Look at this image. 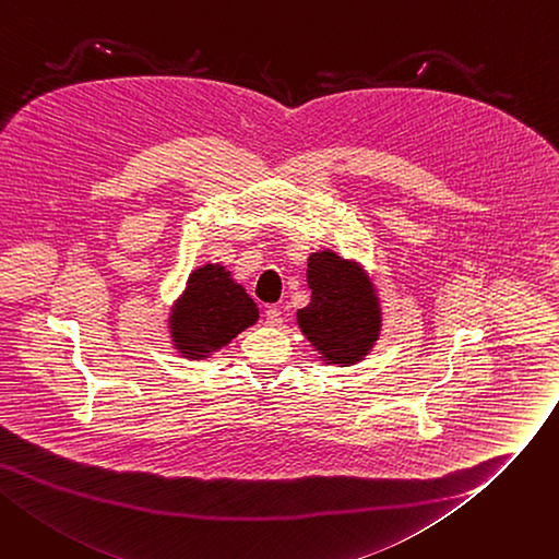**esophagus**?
<instances>
[{"label": "esophagus", "mask_w": 559, "mask_h": 559, "mask_svg": "<svg viewBox=\"0 0 559 559\" xmlns=\"http://www.w3.org/2000/svg\"><path fill=\"white\" fill-rule=\"evenodd\" d=\"M265 321H267V325H281L283 323V312L276 306H270L265 310Z\"/></svg>", "instance_id": "esophagus-1"}]
</instances>
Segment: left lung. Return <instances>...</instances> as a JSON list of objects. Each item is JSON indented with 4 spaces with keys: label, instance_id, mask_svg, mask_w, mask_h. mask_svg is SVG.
<instances>
[{
    "label": "left lung",
    "instance_id": "8db88e82",
    "mask_svg": "<svg viewBox=\"0 0 559 559\" xmlns=\"http://www.w3.org/2000/svg\"><path fill=\"white\" fill-rule=\"evenodd\" d=\"M312 301L299 310V325L328 364H355L380 332V308L368 278L332 251L312 253L308 263Z\"/></svg>",
    "mask_w": 559,
    "mask_h": 559
}]
</instances>
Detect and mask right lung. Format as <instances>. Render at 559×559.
Here are the masks:
<instances>
[{
    "mask_svg": "<svg viewBox=\"0 0 559 559\" xmlns=\"http://www.w3.org/2000/svg\"><path fill=\"white\" fill-rule=\"evenodd\" d=\"M258 319V308L242 285L222 265H206L191 274L181 301L173 310L170 332L177 348L191 359L227 346Z\"/></svg>",
    "mask_w": 559,
    "mask_h": 559,
    "instance_id": "right-lung-1",
    "label": "right lung"
}]
</instances>
